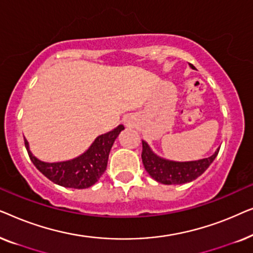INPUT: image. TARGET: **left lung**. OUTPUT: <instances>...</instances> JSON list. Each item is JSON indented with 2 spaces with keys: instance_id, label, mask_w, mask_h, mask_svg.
Wrapping results in <instances>:
<instances>
[{
  "instance_id": "1",
  "label": "left lung",
  "mask_w": 253,
  "mask_h": 253,
  "mask_svg": "<svg viewBox=\"0 0 253 253\" xmlns=\"http://www.w3.org/2000/svg\"><path fill=\"white\" fill-rule=\"evenodd\" d=\"M220 148L210 158L202 159L198 161L176 162L166 160L154 154L146 141L143 140V152L141 160L146 171L152 178L162 184H184L199 177L216 158Z\"/></svg>"
}]
</instances>
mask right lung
<instances>
[{"label": "right lung", "mask_w": 253, "mask_h": 253, "mask_svg": "<svg viewBox=\"0 0 253 253\" xmlns=\"http://www.w3.org/2000/svg\"><path fill=\"white\" fill-rule=\"evenodd\" d=\"M122 130H124V126L121 124L109 132L96 137L88 150L79 157L72 160L51 164L43 162L34 157L31 153L29 143L25 138L24 141L31 161L48 179L64 188L86 189L95 184L105 172L109 152Z\"/></svg>", "instance_id": "1"}]
</instances>
